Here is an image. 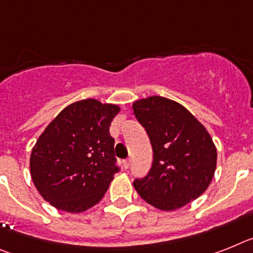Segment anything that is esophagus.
Listing matches in <instances>:
<instances>
[{
	"mask_svg": "<svg viewBox=\"0 0 253 253\" xmlns=\"http://www.w3.org/2000/svg\"><path fill=\"white\" fill-rule=\"evenodd\" d=\"M129 164H131V159H129V158H128V159H126V160H125V162H124V167H125V169L128 168Z\"/></svg>",
	"mask_w": 253,
	"mask_h": 253,
	"instance_id": "34e87169",
	"label": "esophagus"
}]
</instances>
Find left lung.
<instances>
[{
	"instance_id": "left-lung-1",
	"label": "left lung",
	"mask_w": 253,
	"mask_h": 253,
	"mask_svg": "<svg viewBox=\"0 0 253 253\" xmlns=\"http://www.w3.org/2000/svg\"><path fill=\"white\" fill-rule=\"evenodd\" d=\"M132 108L153 148L151 168L133 181L136 191L166 211L196 200L216 167V149L205 127L183 105L163 96L140 99Z\"/></svg>"
}]
</instances>
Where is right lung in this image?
Here are the masks:
<instances>
[{
  "mask_svg": "<svg viewBox=\"0 0 253 253\" xmlns=\"http://www.w3.org/2000/svg\"><path fill=\"white\" fill-rule=\"evenodd\" d=\"M120 107L95 99L72 103L39 136L30 173L45 201L58 210L81 212L104 196L120 172L109 126Z\"/></svg>",
  "mask_w": 253,
  "mask_h": 253,
  "instance_id": "right-lung-1",
  "label": "right lung"
}]
</instances>
